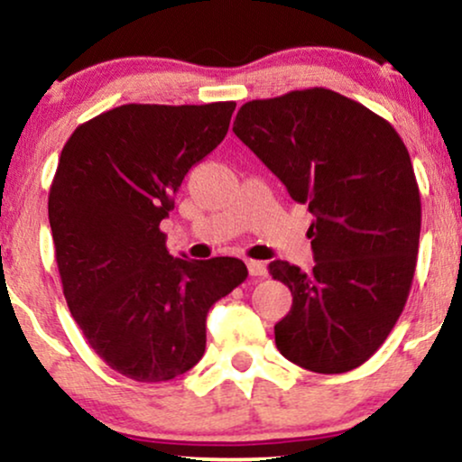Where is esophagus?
Wrapping results in <instances>:
<instances>
[{
    "instance_id": "34e87169",
    "label": "esophagus",
    "mask_w": 462,
    "mask_h": 462,
    "mask_svg": "<svg viewBox=\"0 0 462 462\" xmlns=\"http://www.w3.org/2000/svg\"><path fill=\"white\" fill-rule=\"evenodd\" d=\"M246 268H248V274H251V276H265V274H268V268H265V263L263 262H254V259L246 262Z\"/></svg>"
}]
</instances>
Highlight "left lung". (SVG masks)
Segmentation results:
<instances>
[{"label": "left lung", "mask_w": 462, "mask_h": 462, "mask_svg": "<svg viewBox=\"0 0 462 462\" xmlns=\"http://www.w3.org/2000/svg\"><path fill=\"white\" fill-rule=\"evenodd\" d=\"M233 132L313 214V268L268 265L291 291L276 348L318 374L355 370L392 333L413 283L421 200L402 138L327 88L244 103Z\"/></svg>", "instance_id": "8db88e82"}]
</instances>
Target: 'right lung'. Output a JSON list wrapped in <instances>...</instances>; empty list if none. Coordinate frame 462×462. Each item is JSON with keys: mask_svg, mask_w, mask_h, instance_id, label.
<instances>
[{"mask_svg": "<svg viewBox=\"0 0 462 462\" xmlns=\"http://www.w3.org/2000/svg\"><path fill=\"white\" fill-rule=\"evenodd\" d=\"M233 110V101L129 103L79 125L60 155L49 225L64 298L90 348L132 381L192 370L209 309L248 276L236 257H172L160 231Z\"/></svg>", "mask_w": 462, "mask_h": 462, "instance_id": "obj_1", "label": "right lung"}]
</instances>
